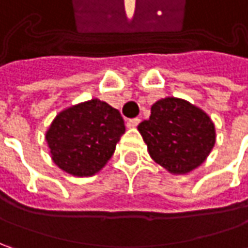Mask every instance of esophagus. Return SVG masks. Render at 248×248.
I'll return each instance as SVG.
<instances>
[{
    "instance_id": "34e87169",
    "label": "esophagus",
    "mask_w": 248,
    "mask_h": 248,
    "mask_svg": "<svg viewBox=\"0 0 248 248\" xmlns=\"http://www.w3.org/2000/svg\"><path fill=\"white\" fill-rule=\"evenodd\" d=\"M139 121H140L139 119L128 120V121H127V127H128V128H135V127L139 124Z\"/></svg>"
}]
</instances>
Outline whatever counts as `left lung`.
Instances as JSON below:
<instances>
[{
    "label": "left lung",
    "mask_w": 248,
    "mask_h": 248,
    "mask_svg": "<svg viewBox=\"0 0 248 248\" xmlns=\"http://www.w3.org/2000/svg\"><path fill=\"white\" fill-rule=\"evenodd\" d=\"M138 131L150 157L174 175H186L202 166L217 138L214 123L204 110L174 96L153 103L150 117Z\"/></svg>",
    "instance_id": "1"
}]
</instances>
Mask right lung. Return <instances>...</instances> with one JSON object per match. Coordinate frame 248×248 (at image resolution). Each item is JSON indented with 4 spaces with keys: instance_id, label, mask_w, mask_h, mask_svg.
<instances>
[{
    "instance_id": "right-lung-1",
    "label": "right lung",
    "mask_w": 248,
    "mask_h": 248,
    "mask_svg": "<svg viewBox=\"0 0 248 248\" xmlns=\"http://www.w3.org/2000/svg\"><path fill=\"white\" fill-rule=\"evenodd\" d=\"M124 132L119 110L93 98L58 113L45 140L61 170L73 176H92L108 164Z\"/></svg>"
}]
</instances>
